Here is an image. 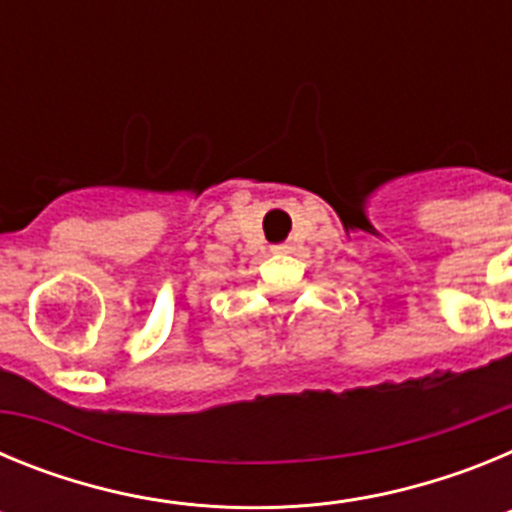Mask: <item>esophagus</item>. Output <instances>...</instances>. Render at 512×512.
I'll list each match as a JSON object with an SVG mask.
<instances>
[{"mask_svg": "<svg viewBox=\"0 0 512 512\" xmlns=\"http://www.w3.org/2000/svg\"><path fill=\"white\" fill-rule=\"evenodd\" d=\"M271 251H274V253H292V251H295V246H292V243H279V246H271Z\"/></svg>", "mask_w": 512, "mask_h": 512, "instance_id": "34e87169", "label": "esophagus"}]
</instances>
